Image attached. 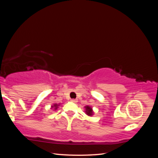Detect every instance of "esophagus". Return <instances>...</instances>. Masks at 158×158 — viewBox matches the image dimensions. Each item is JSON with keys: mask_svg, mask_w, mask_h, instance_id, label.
<instances>
[{"mask_svg": "<svg viewBox=\"0 0 158 158\" xmlns=\"http://www.w3.org/2000/svg\"><path fill=\"white\" fill-rule=\"evenodd\" d=\"M70 101H71L72 102H73V103H76V102H78V101H77V99H71Z\"/></svg>", "mask_w": 158, "mask_h": 158, "instance_id": "1", "label": "esophagus"}]
</instances>
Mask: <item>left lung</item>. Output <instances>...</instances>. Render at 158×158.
<instances>
[{"instance_id":"obj_1","label":"left lung","mask_w":158,"mask_h":158,"mask_svg":"<svg viewBox=\"0 0 158 158\" xmlns=\"http://www.w3.org/2000/svg\"><path fill=\"white\" fill-rule=\"evenodd\" d=\"M85 113L88 114V115L90 116V115H92L93 114V111H92V109L89 106L85 107Z\"/></svg>"}]
</instances>
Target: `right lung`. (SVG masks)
Instances as JSON below:
<instances>
[{
  "label": "right lung",
  "instance_id": "right-lung-1",
  "mask_svg": "<svg viewBox=\"0 0 158 158\" xmlns=\"http://www.w3.org/2000/svg\"><path fill=\"white\" fill-rule=\"evenodd\" d=\"M58 106H57V104H55L53 106H52V108H55V109H56L57 107H58Z\"/></svg>",
  "mask_w": 158,
  "mask_h": 158
}]
</instances>
